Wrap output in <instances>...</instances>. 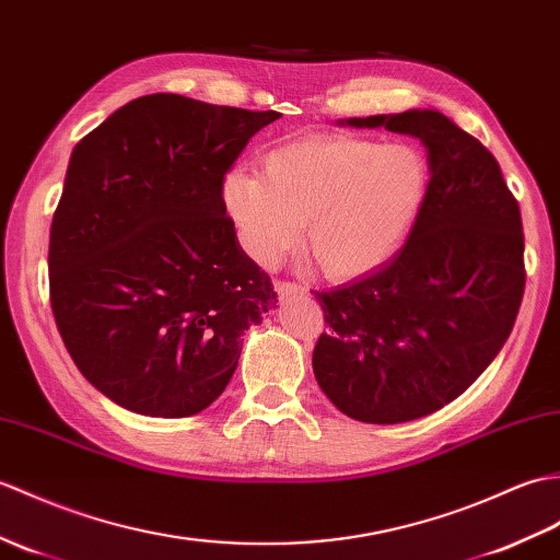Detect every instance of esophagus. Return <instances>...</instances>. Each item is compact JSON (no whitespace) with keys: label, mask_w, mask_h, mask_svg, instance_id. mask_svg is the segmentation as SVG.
I'll use <instances>...</instances> for the list:
<instances>
[{"label":"esophagus","mask_w":560,"mask_h":560,"mask_svg":"<svg viewBox=\"0 0 560 560\" xmlns=\"http://www.w3.org/2000/svg\"><path fill=\"white\" fill-rule=\"evenodd\" d=\"M275 289H277V293H279L281 298H289V295H303V293L307 291L305 285L295 283V281H275Z\"/></svg>","instance_id":"34e87169"}]
</instances>
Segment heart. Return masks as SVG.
I'll return each instance as SVG.
<instances>
[{
    "instance_id": "obj_1",
    "label": "heart",
    "mask_w": 560,
    "mask_h": 560,
    "mask_svg": "<svg viewBox=\"0 0 560 560\" xmlns=\"http://www.w3.org/2000/svg\"><path fill=\"white\" fill-rule=\"evenodd\" d=\"M429 190V162L410 142L310 136L265 154L262 174L233 168L221 202L243 250L275 267L301 238L336 281L368 277L406 245Z\"/></svg>"
}]
</instances>
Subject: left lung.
Returning a JSON list of instances; mask_svg holds the SVG:
<instances>
[{
  "instance_id": "8db88e82",
  "label": "left lung",
  "mask_w": 560,
  "mask_h": 560,
  "mask_svg": "<svg viewBox=\"0 0 560 560\" xmlns=\"http://www.w3.org/2000/svg\"><path fill=\"white\" fill-rule=\"evenodd\" d=\"M339 124L420 138L429 190L392 262L315 293L329 331L312 370L348 418L410 422L456 400L511 336L525 291L523 219L497 158L441 112Z\"/></svg>"
}]
</instances>
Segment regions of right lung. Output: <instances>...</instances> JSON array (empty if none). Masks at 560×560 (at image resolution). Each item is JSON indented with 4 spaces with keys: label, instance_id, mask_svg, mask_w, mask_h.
<instances>
[{
    "label": "right lung",
    "instance_id": "right-lung-1",
    "mask_svg": "<svg viewBox=\"0 0 560 560\" xmlns=\"http://www.w3.org/2000/svg\"><path fill=\"white\" fill-rule=\"evenodd\" d=\"M279 116L158 93L73 148L49 229V301L75 368L116 406L205 410L236 372L243 331L277 305L221 184Z\"/></svg>",
    "mask_w": 560,
    "mask_h": 560
}]
</instances>
